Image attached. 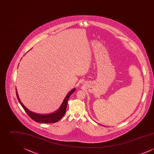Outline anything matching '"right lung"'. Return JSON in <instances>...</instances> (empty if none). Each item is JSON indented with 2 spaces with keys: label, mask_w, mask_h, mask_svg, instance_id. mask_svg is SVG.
<instances>
[{
  "label": "right lung",
  "mask_w": 154,
  "mask_h": 154,
  "mask_svg": "<svg viewBox=\"0 0 154 154\" xmlns=\"http://www.w3.org/2000/svg\"><path fill=\"white\" fill-rule=\"evenodd\" d=\"M75 91V88L72 89L66 96L65 97L60 107L59 108L58 110L50 114H37L33 112H32L31 111L28 110L21 102L20 97L18 96V94L17 91L16 89V95L17 96L18 100L20 104L21 105L23 109L25 111V112L28 114V115L33 120L36 121L37 122H40V123H55L58 122L59 120H60L62 117L65 115L66 112V107H67V101L70 95L74 92Z\"/></svg>",
  "instance_id": "obj_1"
}]
</instances>
